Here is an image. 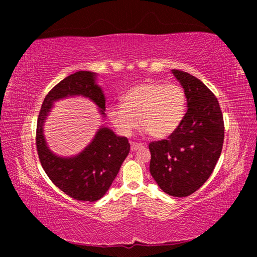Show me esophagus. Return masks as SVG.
<instances>
[{
  "instance_id": "esophagus-1",
  "label": "esophagus",
  "mask_w": 257,
  "mask_h": 257,
  "mask_svg": "<svg viewBox=\"0 0 257 257\" xmlns=\"http://www.w3.org/2000/svg\"><path fill=\"white\" fill-rule=\"evenodd\" d=\"M130 147H132V151L135 152V151H138V150L144 149V145H143V144H138V143H132V144H130Z\"/></svg>"
}]
</instances>
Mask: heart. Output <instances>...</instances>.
<instances>
[{
    "mask_svg": "<svg viewBox=\"0 0 257 257\" xmlns=\"http://www.w3.org/2000/svg\"><path fill=\"white\" fill-rule=\"evenodd\" d=\"M122 104L107 107V116L120 135L128 137L139 124L155 138L170 136L184 120L187 97L177 84L143 82L127 90Z\"/></svg>",
    "mask_w": 257,
    "mask_h": 257,
    "instance_id": "heart-1",
    "label": "heart"
}]
</instances>
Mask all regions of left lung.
I'll return each instance as SVG.
<instances>
[{
	"label": "left lung",
	"instance_id": "left-lung-1",
	"mask_svg": "<svg viewBox=\"0 0 257 257\" xmlns=\"http://www.w3.org/2000/svg\"><path fill=\"white\" fill-rule=\"evenodd\" d=\"M187 97V110L179 127L163 141L150 144V172L165 194L186 197L212 175L222 151V112L210 89L181 70H171Z\"/></svg>",
	"mask_w": 257,
	"mask_h": 257
}]
</instances>
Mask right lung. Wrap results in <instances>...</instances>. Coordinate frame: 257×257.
<instances>
[{
  "mask_svg": "<svg viewBox=\"0 0 257 257\" xmlns=\"http://www.w3.org/2000/svg\"><path fill=\"white\" fill-rule=\"evenodd\" d=\"M96 80L97 73L92 71H77L64 78L46 95L37 120L36 145L42 167L58 188L77 201L102 198L130 151L127 137L118 136L107 127L98 128L89 144L76 155H56L47 145L44 124L56 101L76 96L88 98L105 118V96Z\"/></svg>",
  "mask_w": 257,
  "mask_h": 257,
  "instance_id": "1",
  "label": "right lung"
}]
</instances>
